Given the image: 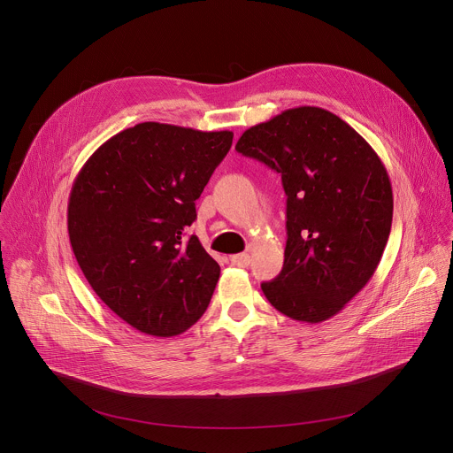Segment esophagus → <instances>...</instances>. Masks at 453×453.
Masks as SVG:
<instances>
[{"label": "esophagus", "mask_w": 453, "mask_h": 453, "mask_svg": "<svg viewBox=\"0 0 453 453\" xmlns=\"http://www.w3.org/2000/svg\"><path fill=\"white\" fill-rule=\"evenodd\" d=\"M229 262L231 265L234 267H247L250 264V256L247 252H242V254H233L229 256Z\"/></svg>", "instance_id": "34e87169"}]
</instances>
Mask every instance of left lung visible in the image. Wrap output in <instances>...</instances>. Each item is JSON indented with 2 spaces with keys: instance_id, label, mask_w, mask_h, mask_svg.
<instances>
[{
  "instance_id": "obj_1",
  "label": "left lung",
  "mask_w": 453,
  "mask_h": 453,
  "mask_svg": "<svg viewBox=\"0 0 453 453\" xmlns=\"http://www.w3.org/2000/svg\"><path fill=\"white\" fill-rule=\"evenodd\" d=\"M240 154L281 175L287 247L278 278L262 283L283 315L317 325L372 278L393 224V188L372 147L337 114L287 109L240 136Z\"/></svg>"
}]
</instances>
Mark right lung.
<instances>
[{"label": "right lung", "instance_id": "obj_1", "mask_svg": "<svg viewBox=\"0 0 453 453\" xmlns=\"http://www.w3.org/2000/svg\"><path fill=\"white\" fill-rule=\"evenodd\" d=\"M231 131L143 121L100 145L68 201V233L96 296L127 325L173 337L206 311L220 267L184 229Z\"/></svg>", "mask_w": 453, "mask_h": 453}]
</instances>
